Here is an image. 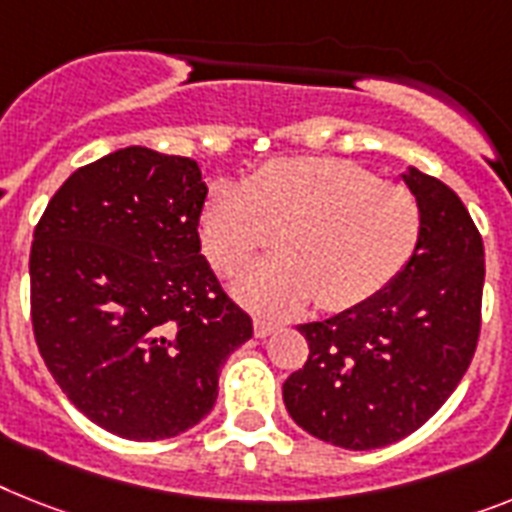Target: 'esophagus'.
Wrapping results in <instances>:
<instances>
[{
	"label": "esophagus",
	"mask_w": 512,
	"mask_h": 512,
	"mask_svg": "<svg viewBox=\"0 0 512 512\" xmlns=\"http://www.w3.org/2000/svg\"><path fill=\"white\" fill-rule=\"evenodd\" d=\"M274 329H277V322L266 319V316H256L253 319V332H256V337H269Z\"/></svg>",
	"instance_id": "1"
}]
</instances>
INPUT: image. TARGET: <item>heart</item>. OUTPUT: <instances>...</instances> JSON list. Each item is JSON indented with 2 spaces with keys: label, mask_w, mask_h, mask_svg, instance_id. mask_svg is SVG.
Instances as JSON below:
<instances>
[{
  "label": "heart",
  "mask_w": 512,
  "mask_h": 512,
  "mask_svg": "<svg viewBox=\"0 0 512 512\" xmlns=\"http://www.w3.org/2000/svg\"><path fill=\"white\" fill-rule=\"evenodd\" d=\"M198 235L206 259L225 277L277 238L282 251L232 285L243 306L280 316L319 298L327 311H348L382 293L411 264L421 204L411 188L384 183L353 162L274 159L243 188L219 183L211 190Z\"/></svg>",
  "instance_id": "obj_1"
}]
</instances>
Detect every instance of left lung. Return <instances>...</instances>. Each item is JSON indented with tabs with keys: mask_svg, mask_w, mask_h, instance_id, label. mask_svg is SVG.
Masks as SVG:
<instances>
[{
	"mask_svg": "<svg viewBox=\"0 0 512 512\" xmlns=\"http://www.w3.org/2000/svg\"><path fill=\"white\" fill-rule=\"evenodd\" d=\"M421 204L411 264L356 308L301 324L308 361L282 384L287 413L345 450L387 447L442 408L474 358L481 329L484 243L453 188L403 175Z\"/></svg>",
	"mask_w": 512,
	"mask_h": 512,
	"instance_id": "8db88e82",
	"label": "left lung"
}]
</instances>
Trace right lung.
<instances>
[{
    "mask_svg": "<svg viewBox=\"0 0 512 512\" xmlns=\"http://www.w3.org/2000/svg\"><path fill=\"white\" fill-rule=\"evenodd\" d=\"M206 183L188 156L128 146L75 170L33 230L31 322L70 403L154 442L196 426L253 337L201 253Z\"/></svg>",
    "mask_w": 512,
    "mask_h": 512,
    "instance_id": "1",
    "label": "right lung"
}]
</instances>
